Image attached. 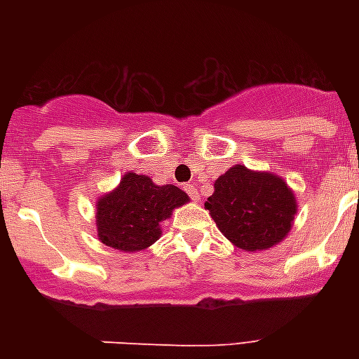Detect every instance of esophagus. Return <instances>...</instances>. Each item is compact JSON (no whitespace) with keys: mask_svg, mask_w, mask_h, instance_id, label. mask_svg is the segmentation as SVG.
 Segmentation results:
<instances>
[{"mask_svg":"<svg viewBox=\"0 0 359 359\" xmlns=\"http://www.w3.org/2000/svg\"><path fill=\"white\" fill-rule=\"evenodd\" d=\"M183 189H185V190H187V194H189L190 198H192V201H199L198 189H196L194 185H190V183H189V185H185V187H183Z\"/></svg>","mask_w":359,"mask_h":359,"instance_id":"esophagus-1","label":"esophagus"}]
</instances>
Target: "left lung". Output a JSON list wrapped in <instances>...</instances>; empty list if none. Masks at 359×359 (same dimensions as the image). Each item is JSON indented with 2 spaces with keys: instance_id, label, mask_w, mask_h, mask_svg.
I'll list each match as a JSON object with an SVG mask.
<instances>
[{
  "instance_id": "obj_1",
  "label": "left lung",
  "mask_w": 359,
  "mask_h": 359,
  "mask_svg": "<svg viewBox=\"0 0 359 359\" xmlns=\"http://www.w3.org/2000/svg\"><path fill=\"white\" fill-rule=\"evenodd\" d=\"M205 208L233 246L252 253L286 239L298 212L294 192L284 177L241 163L215 180Z\"/></svg>"
}]
</instances>
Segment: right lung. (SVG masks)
Instances as JSON below:
<instances>
[{"instance_id":"1","label":"right lung","mask_w":359,"mask_h":359,"mask_svg":"<svg viewBox=\"0 0 359 359\" xmlns=\"http://www.w3.org/2000/svg\"><path fill=\"white\" fill-rule=\"evenodd\" d=\"M189 201L176 185H156L144 174L126 172L116 189L95 203L98 241L123 253L147 250L161 237V223Z\"/></svg>"}]
</instances>
